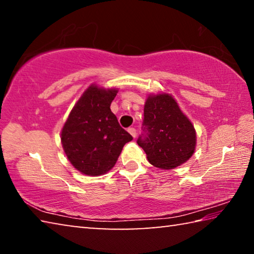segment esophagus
<instances>
[{"instance_id": "34e87169", "label": "esophagus", "mask_w": 254, "mask_h": 254, "mask_svg": "<svg viewBox=\"0 0 254 254\" xmlns=\"http://www.w3.org/2000/svg\"><path fill=\"white\" fill-rule=\"evenodd\" d=\"M127 131H128V133H130V134H131L133 137L136 136V130H135L134 127H128Z\"/></svg>"}]
</instances>
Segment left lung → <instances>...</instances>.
I'll return each mask as SVG.
<instances>
[{
  "mask_svg": "<svg viewBox=\"0 0 254 254\" xmlns=\"http://www.w3.org/2000/svg\"><path fill=\"white\" fill-rule=\"evenodd\" d=\"M142 130L136 143L157 168L174 169L186 162L195 151L194 126L169 94H157L147 98Z\"/></svg>",
  "mask_w": 254,
  "mask_h": 254,
  "instance_id": "8db88e82",
  "label": "left lung"
}]
</instances>
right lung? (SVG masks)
I'll return each instance as SVG.
<instances>
[{"label":"right lung","instance_id":"add662e5","mask_svg":"<svg viewBox=\"0 0 254 254\" xmlns=\"http://www.w3.org/2000/svg\"><path fill=\"white\" fill-rule=\"evenodd\" d=\"M118 89L91 85L71 110L62 130L68 160L81 174L100 176L113 168L124 144L133 139L110 109Z\"/></svg>","mask_w":254,"mask_h":254}]
</instances>
